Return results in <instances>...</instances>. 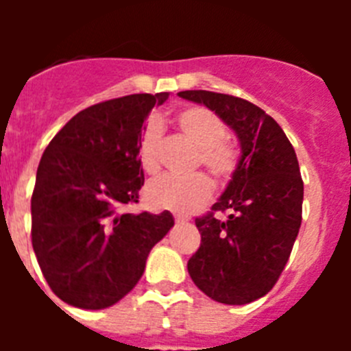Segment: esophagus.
Masks as SVG:
<instances>
[{
	"label": "esophagus",
	"mask_w": 351,
	"mask_h": 351,
	"mask_svg": "<svg viewBox=\"0 0 351 351\" xmlns=\"http://www.w3.org/2000/svg\"><path fill=\"white\" fill-rule=\"evenodd\" d=\"M173 218H176V223H188L190 221V218H188V216H184V214H176V216H173Z\"/></svg>",
	"instance_id": "1"
}]
</instances>
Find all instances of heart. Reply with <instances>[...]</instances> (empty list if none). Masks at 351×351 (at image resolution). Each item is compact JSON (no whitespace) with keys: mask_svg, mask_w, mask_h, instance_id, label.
<instances>
[{"mask_svg":"<svg viewBox=\"0 0 351 351\" xmlns=\"http://www.w3.org/2000/svg\"><path fill=\"white\" fill-rule=\"evenodd\" d=\"M176 125L186 138L198 147V165H204L219 184L234 176L239 165V153L232 144L225 142L226 126L209 108L188 107L176 116ZM161 125L149 121L142 132L138 144V158L142 169L154 173L160 169ZM213 182L204 173L190 178L160 176L145 186V202L153 209H169L178 213H191L209 200Z\"/></svg>","mask_w":351,"mask_h":351,"instance_id":"heart-1","label":"heart"}]
</instances>
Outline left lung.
<instances>
[{
  "label": "left lung",
  "instance_id": "8db88e82",
  "mask_svg": "<svg viewBox=\"0 0 351 351\" xmlns=\"http://www.w3.org/2000/svg\"><path fill=\"white\" fill-rule=\"evenodd\" d=\"M178 95L206 105L241 144L237 170L213 206L228 216L195 219L202 241L188 272L216 302L250 304L274 287L299 234L304 184L297 154L281 126L251 101L202 89Z\"/></svg>",
  "mask_w": 351,
  "mask_h": 351
}]
</instances>
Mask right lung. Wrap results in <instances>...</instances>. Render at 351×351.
I'll use <instances>...</instances> for the list:
<instances>
[{
    "instance_id": "add662e5",
    "label": "right lung",
    "mask_w": 351,
    "mask_h": 351,
    "mask_svg": "<svg viewBox=\"0 0 351 351\" xmlns=\"http://www.w3.org/2000/svg\"><path fill=\"white\" fill-rule=\"evenodd\" d=\"M169 93L130 95L80 110L47 145L31 197V241L49 287L63 302L105 309L144 274L149 251L173 216L126 213L138 202L142 126Z\"/></svg>"
}]
</instances>
